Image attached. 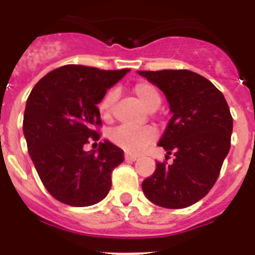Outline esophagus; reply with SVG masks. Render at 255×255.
<instances>
[{
	"label": "esophagus",
	"mask_w": 255,
	"mask_h": 255,
	"mask_svg": "<svg viewBox=\"0 0 255 255\" xmlns=\"http://www.w3.org/2000/svg\"><path fill=\"white\" fill-rule=\"evenodd\" d=\"M125 159L126 161H136L138 159V155L136 154H131V153H125Z\"/></svg>",
	"instance_id": "1"
}]
</instances>
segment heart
<instances>
[{
    "label": "heart",
    "instance_id": "1",
    "mask_svg": "<svg viewBox=\"0 0 255 255\" xmlns=\"http://www.w3.org/2000/svg\"><path fill=\"white\" fill-rule=\"evenodd\" d=\"M132 92L136 96L141 105L149 110L154 111L161 105V94L158 89L148 82H139L134 85ZM116 100V92L108 91L101 100L98 108L103 117L111 115L112 106ZM155 139V130L147 128H131V126H120L111 132V140L123 149L131 153H139L152 143Z\"/></svg>",
    "mask_w": 255,
    "mask_h": 255
}]
</instances>
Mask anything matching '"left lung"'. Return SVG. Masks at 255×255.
<instances>
[{
  "instance_id": "left-lung-1",
  "label": "left lung",
  "mask_w": 255,
  "mask_h": 255,
  "mask_svg": "<svg viewBox=\"0 0 255 255\" xmlns=\"http://www.w3.org/2000/svg\"><path fill=\"white\" fill-rule=\"evenodd\" d=\"M138 74L166 96L172 117L158 145L175 155L171 164H155L141 189L157 206L185 208L206 197L218 179L231 145L229 105L208 79L189 70Z\"/></svg>"
}]
</instances>
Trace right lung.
I'll return each mask as SVG.
<instances>
[{
    "instance_id": "right-lung-1",
    "label": "right lung",
    "mask_w": 255,
    "mask_h": 255,
    "mask_svg": "<svg viewBox=\"0 0 255 255\" xmlns=\"http://www.w3.org/2000/svg\"><path fill=\"white\" fill-rule=\"evenodd\" d=\"M129 71L65 65L31 89L22 131L44 188L61 203L88 207L107 197L124 150L108 140L91 152L84 145L101 136L93 130L102 124L97 105Z\"/></svg>"
}]
</instances>
